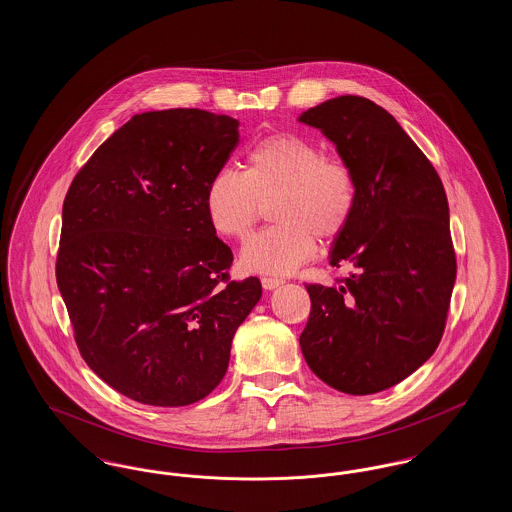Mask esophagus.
<instances>
[{
  "label": "esophagus",
  "instance_id": "34e87169",
  "mask_svg": "<svg viewBox=\"0 0 512 512\" xmlns=\"http://www.w3.org/2000/svg\"><path fill=\"white\" fill-rule=\"evenodd\" d=\"M261 284H263V288L265 290H274V288H278V286H282L284 284V280H280V278H263L261 280Z\"/></svg>",
  "mask_w": 512,
  "mask_h": 512
}]
</instances>
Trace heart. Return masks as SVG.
Masks as SVG:
<instances>
[{
	"label": "heart",
	"instance_id": "obj_1",
	"mask_svg": "<svg viewBox=\"0 0 512 512\" xmlns=\"http://www.w3.org/2000/svg\"><path fill=\"white\" fill-rule=\"evenodd\" d=\"M268 204L276 224L242 249L245 272L286 276L317 253V236L336 238L357 205V178L347 161L297 134L280 132L245 151L242 172L220 169L205 190V215L228 240H244Z\"/></svg>",
	"mask_w": 512,
	"mask_h": 512
}]
</instances>
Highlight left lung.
Returning <instances> with one entry per match:
<instances>
[{
  "mask_svg": "<svg viewBox=\"0 0 512 512\" xmlns=\"http://www.w3.org/2000/svg\"><path fill=\"white\" fill-rule=\"evenodd\" d=\"M297 121L318 128L357 178L355 213L328 253L332 267L355 272L340 286H307L303 357L334 390H388L434 355L445 328L457 263L443 184L370 99H328Z\"/></svg>",
  "mask_w": 512,
  "mask_h": 512,
  "instance_id": "1",
  "label": "left lung"
}]
</instances>
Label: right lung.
<instances>
[{
    "mask_svg": "<svg viewBox=\"0 0 512 512\" xmlns=\"http://www.w3.org/2000/svg\"><path fill=\"white\" fill-rule=\"evenodd\" d=\"M240 122L201 109L134 115L74 176L63 203L57 288L99 378L153 407H184L226 374L259 278L228 282L230 247L205 190Z\"/></svg>",
    "mask_w": 512,
    "mask_h": 512,
    "instance_id": "right-lung-1",
    "label": "right lung"
}]
</instances>
